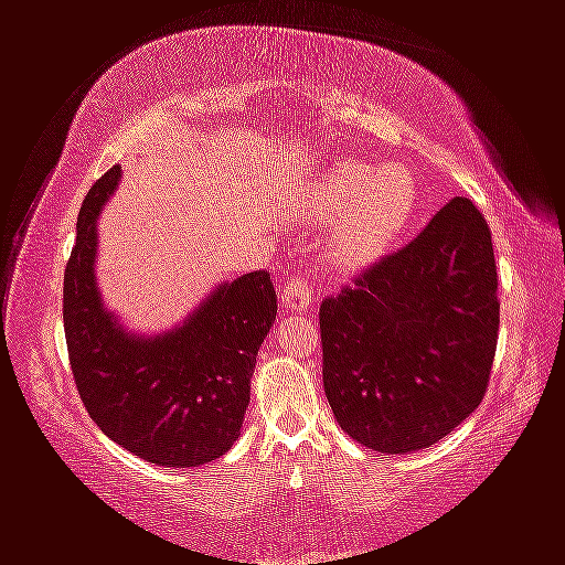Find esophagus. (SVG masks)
Wrapping results in <instances>:
<instances>
[{
    "label": "esophagus",
    "mask_w": 565,
    "mask_h": 565,
    "mask_svg": "<svg viewBox=\"0 0 565 565\" xmlns=\"http://www.w3.org/2000/svg\"><path fill=\"white\" fill-rule=\"evenodd\" d=\"M281 307L289 315H305L315 305V291L305 279H294L281 289Z\"/></svg>",
    "instance_id": "esophagus-1"
}]
</instances>
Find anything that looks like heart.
Returning <instances> with one entry per match:
<instances>
[{
    "instance_id": "heart-1",
    "label": "heart",
    "mask_w": 565,
    "mask_h": 565,
    "mask_svg": "<svg viewBox=\"0 0 565 565\" xmlns=\"http://www.w3.org/2000/svg\"><path fill=\"white\" fill-rule=\"evenodd\" d=\"M418 177L406 162L337 159L291 190L289 207L309 225H332L324 258L340 271L377 264L414 223Z\"/></svg>"
}]
</instances>
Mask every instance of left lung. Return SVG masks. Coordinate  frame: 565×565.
Masks as SVG:
<instances>
[{"label":"left lung","instance_id":"obj_1","mask_svg":"<svg viewBox=\"0 0 565 565\" xmlns=\"http://www.w3.org/2000/svg\"><path fill=\"white\" fill-rule=\"evenodd\" d=\"M492 235L467 198L319 309L337 424L381 454L444 439L479 403L498 348Z\"/></svg>","mask_w":565,"mask_h":565}]
</instances>
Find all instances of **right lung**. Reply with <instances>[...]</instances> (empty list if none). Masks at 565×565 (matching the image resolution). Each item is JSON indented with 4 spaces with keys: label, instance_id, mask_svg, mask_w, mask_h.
<instances>
[{
    "label": "right lung",
    "instance_id": "add662e5",
    "mask_svg": "<svg viewBox=\"0 0 565 565\" xmlns=\"http://www.w3.org/2000/svg\"><path fill=\"white\" fill-rule=\"evenodd\" d=\"M121 180L116 164L90 188L63 281L67 355L100 431L159 467H200L241 436L250 377L276 319L271 276L215 284L182 322L134 332L104 305L96 279L98 215Z\"/></svg>",
    "mask_w": 565,
    "mask_h": 565
}]
</instances>
